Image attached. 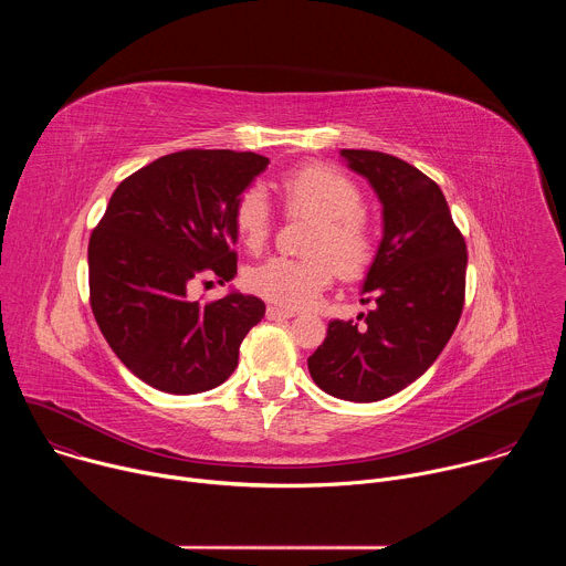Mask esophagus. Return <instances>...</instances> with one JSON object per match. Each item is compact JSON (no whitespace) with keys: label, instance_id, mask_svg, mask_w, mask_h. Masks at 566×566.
Returning a JSON list of instances; mask_svg holds the SVG:
<instances>
[{"label":"esophagus","instance_id":"34e87169","mask_svg":"<svg viewBox=\"0 0 566 566\" xmlns=\"http://www.w3.org/2000/svg\"><path fill=\"white\" fill-rule=\"evenodd\" d=\"M295 311L293 308H282V306H266V317L269 319H286V317H293Z\"/></svg>","mask_w":566,"mask_h":566}]
</instances>
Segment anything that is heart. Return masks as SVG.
Returning <instances> with one entry per match:
<instances>
[{
  "mask_svg": "<svg viewBox=\"0 0 566 566\" xmlns=\"http://www.w3.org/2000/svg\"><path fill=\"white\" fill-rule=\"evenodd\" d=\"M280 195L291 214L315 219L306 241L308 258H271L247 273V284L282 308H302L332 284L336 271L343 277L363 273L374 255L376 232L363 210L360 188L334 168L317 164L297 168L282 179ZM232 226L249 251L258 253L266 247L273 210L260 186L237 197Z\"/></svg>",
  "mask_w": 566,
  "mask_h": 566,
  "instance_id": "b5f03b06",
  "label": "heart"
}]
</instances>
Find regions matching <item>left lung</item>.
Here are the masks:
<instances>
[{
  "instance_id": "left-lung-1",
  "label": "left lung",
  "mask_w": 566,
  "mask_h": 566,
  "mask_svg": "<svg viewBox=\"0 0 566 566\" xmlns=\"http://www.w3.org/2000/svg\"><path fill=\"white\" fill-rule=\"evenodd\" d=\"M382 206V239L358 319H332L308 371L327 394L371 402L415 382L448 345L463 308L465 241L441 188L391 154L343 149Z\"/></svg>"
}]
</instances>
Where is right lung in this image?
<instances>
[{"mask_svg": "<svg viewBox=\"0 0 566 566\" xmlns=\"http://www.w3.org/2000/svg\"><path fill=\"white\" fill-rule=\"evenodd\" d=\"M255 151L184 149L127 177L90 239V302L120 363L154 389L199 394L237 367L264 317L255 295L201 304L195 282L237 275V197L264 172Z\"/></svg>", "mask_w": 566, "mask_h": 566, "instance_id": "right-lung-1", "label": "right lung"}]
</instances>
